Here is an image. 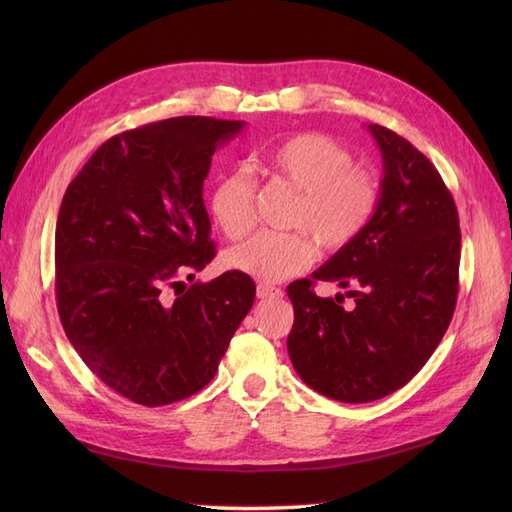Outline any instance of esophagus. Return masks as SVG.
<instances>
[{"instance_id": "34e87169", "label": "esophagus", "mask_w": 512, "mask_h": 512, "mask_svg": "<svg viewBox=\"0 0 512 512\" xmlns=\"http://www.w3.org/2000/svg\"><path fill=\"white\" fill-rule=\"evenodd\" d=\"M256 294H258V299H273V297H282V290L275 286H269V284H258Z\"/></svg>"}]
</instances>
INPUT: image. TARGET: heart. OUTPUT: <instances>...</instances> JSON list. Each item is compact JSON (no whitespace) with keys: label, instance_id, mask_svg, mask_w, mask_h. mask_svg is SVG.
<instances>
[{"label":"heart","instance_id":"obj_1","mask_svg":"<svg viewBox=\"0 0 512 512\" xmlns=\"http://www.w3.org/2000/svg\"><path fill=\"white\" fill-rule=\"evenodd\" d=\"M265 166L301 192L290 213V226L305 228L324 250L350 245L374 218L380 203L376 177L354 166L352 153L335 138L318 132L294 134L275 145ZM256 183L243 168H232L215 181L209 209L230 239H241L254 226ZM305 230H260L228 250V267L260 282H282L303 271L316 256Z\"/></svg>","mask_w":512,"mask_h":512}]
</instances>
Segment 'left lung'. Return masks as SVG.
I'll use <instances>...</instances> for the list:
<instances>
[{
	"label": "left lung",
	"instance_id": "obj_1",
	"mask_svg": "<svg viewBox=\"0 0 512 512\" xmlns=\"http://www.w3.org/2000/svg\"><path fill=\"white\" fill-rule=\"evenodd\" d=\"M382 151L380 203L350 245L286 292L294 307L288 354L301 380L344 404H367L408 384L455 314L461 232L455 200L421 151L371 123ZM316 281L353 286L344 310Z\"/></svg>",
	"mask_w": 512,
	"mask_h": 512
}]
</instances>
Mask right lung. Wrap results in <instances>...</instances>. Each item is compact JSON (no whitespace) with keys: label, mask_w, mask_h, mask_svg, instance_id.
<instances>
[{"label":"right lung","mask_w":512,"mask_h":512,"mask_svg":"<svg viewBox=\"0 0 512 512\" xmlns=\"http://www.w3.org/2000/svg\"><path fill=\"white\" fill-rule=\"evenodd\" d=\"M241 128L173 117L121 132L61 200V324L91 374L134 404L166 406L207 386L252 309L256 286L241 271L183 284L215 258L203 183L215 149Z\"/></svg>","instance_id":"obj_1"}]
</instances>
